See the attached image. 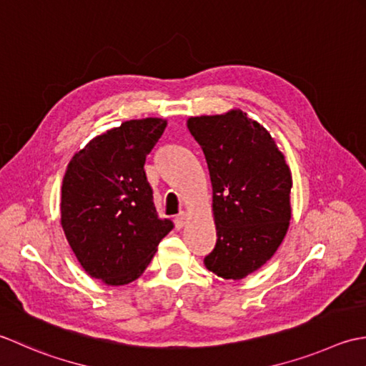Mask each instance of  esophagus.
Returning <instances> with one entry per match:
<instances>
[{
    "label": "esophagus",
    "mask_w": 366,
    "mask_h": 366,
    "mask_svg": "<svg viewBox=\"0 0 366 366\" xmlns=\"http://www.w3.org/2000/svg\"><path fill=\"white\" fill-rule=\"evenodd\" d=\"M184 222H186V213H184V212L178 213V214L175 216V226H177V227H183Z\"/></svg>",
    "instance_id": "obj_1"
}]
</instances>
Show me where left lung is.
Wrapping results in <instances>:
<instances>
[{
  "label": "left lung",
  "instance_id": "obj_1",
  "mask_svg": "<svg viewBox=\"0 0 366 366\" xmlns=\"http://www.w3.org/2000/svg\"><path fill=\"white\" fill-rule=\"evenodd\" d=\"M213 186L216 244L204 264L243 280L277 252L290 221L292 175L270 134L242 110L189 118Z\"/></svg>",
  "mask_w": 366,
  "mask_h": 366
}]
</instances>
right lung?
Here are the masks:
<instances>
[{
    "label": "right lung",
    "instance_id": "1",
    "mask_svg": "<svg viewBox=\"0 0 366 366\" xmlns=\"http://www.w3.org/2000/svg\"><path fill=\"white\" fill-rule=\"evenodd\" d=\"M167 123L129 120L74 154L61 186V226L80 265L109 286L137 280L174 222L159 218L145 159Z\"/></svg>",
    "mask_w": 366,
    "mask_h": 366
}]
</instances>
